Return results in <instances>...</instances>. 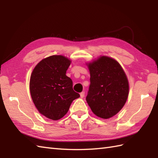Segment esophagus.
I'll return each mask as SVG.
<instances>
[{"instance_id": "34e87169", "label": "esophagus", "mask_w": 158, "mask_h": 158, "mask_svg": "<svg viewBox=\"0 0 158 158\" xmlns=\"http://www.w3.org/2000/svg\"><path fill=\"white\" fill-rule=\"evenodd\" d=\"M84 96H85V92H82L80 93V96H81V98H83Z\"/></svg>"}]
</instances>
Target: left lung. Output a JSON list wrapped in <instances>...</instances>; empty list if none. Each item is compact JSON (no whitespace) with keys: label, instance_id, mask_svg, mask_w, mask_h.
Wrapping results in <instances>:
<instances>
[{"label":"left lung","instance_id":"8db88e82","mask_svg":"<svg viewBox=\"0 0 158 158\" xmlns=\"http://www.w3.org/2000/svg\"><path fill=\"white\" fill-rule=\"evenodd\" d=\"M86 64L90 73L86 101L96 116L110 118L120 111L128 97L126 73L117 60L105 56Z\"/></svg>","mask_w":158,"mask_h":158}]
</instances>
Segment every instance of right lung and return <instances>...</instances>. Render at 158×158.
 Returning a JSON list of instances; mask_svg holds the SVG:
<instances>
[{
	"label": "right lung",
	"mask_w": 158,
	"mask_h": 158,
	"mask_svg": "<svg viewBox=\"0 0 158 158\" xmlns=\"http://www.w3.org/2000/svg\"><path fill=\"white\" fill-rule=\"evenodd\" d=\"M71 61L61 55L43 59L33 69L30 92L36 108L41 115L58 120L69 111L72 102L80 95L73 89V81L66 75Z\"/></svg>",
	"instance_id": "add662e5"
}]
</instances>
